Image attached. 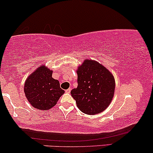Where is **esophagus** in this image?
Returning <instances> with one entry per match:
<instances>
[{"mask_svg": "<svg viewBox=\"0 0 153 153\" xmlns=\"http://www.w3.org/2000/svg\"><path fill=\"white\" fill-rule=\"evenodd\" d=\"M71 88H68V89H67V90H65V93H71Z\"/></svg>", "mask_w": 153, "mask_h": 153, "instance_id": "34e87169", "label": "esophagus"}]
</instances>
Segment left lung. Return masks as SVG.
I'll use <instances>...</instances> for the list:
<instances>
[{
	"label": "left lung",
	"instance_id": "8db88e82",
	"mask_svg": "<svg viewBox=\"0 0 153 153\" xmlns=\"http://www.w3.org/2000/svg\"><path fill=\"white\" fill-rule=\"evenodd\" d=\"M78 87L71 91L80 111L87 114L102 112L112 101L115 89L114 76L93 60H84L76 71Z\"/></svg>",
	"mask_w": 153,
	"mask_h": 153
}]
</instances>
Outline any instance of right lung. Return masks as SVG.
<instances>
[{"mask_svg": "<svg viewBox=\"0 0 153 153\" xmlns=\"http://www.w3.org/2000/svg\"><path fill=\"white\" fill-rule=\"evenodd\" d=\"M52 71L42 65L29 75L25 82L26 98L36 109H50L65 93L60 88L58 80L52 78Z\"/></svg>", "mask_w": 153, "mask_h": 153, "instance_id": "right-lung-1", "label": "right lung"}]
</instances>
